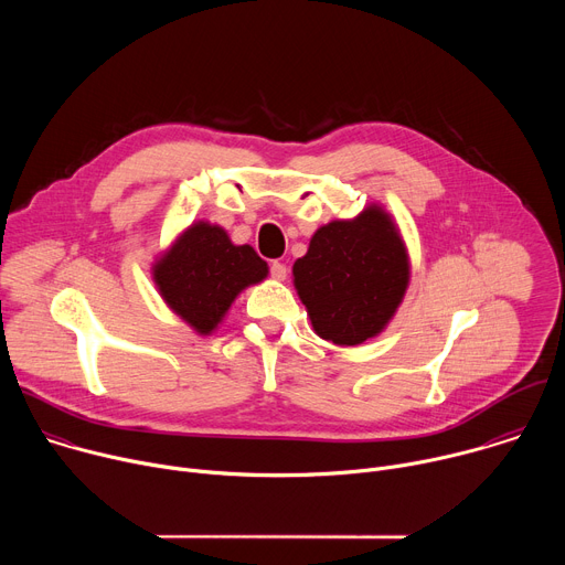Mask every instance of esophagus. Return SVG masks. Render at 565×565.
<instances>
[{
    "instance_id": "obj_1",
    "label": "esophagus",
    "mask_w": 565,
    "mask_h": 565,
    "mask_svg": "<svg viewBox=\"0 0 565 565\" xmlns=\"http://www.w3.org/2000/svg\"><path fill=\"white\" fill-rule=\"evenodd\" d=\"M270 277H273V279H277V281H284V279L288 277V268H286L284 264L275 262V264L270 266Z\"/></svg>"
}]
</instances>
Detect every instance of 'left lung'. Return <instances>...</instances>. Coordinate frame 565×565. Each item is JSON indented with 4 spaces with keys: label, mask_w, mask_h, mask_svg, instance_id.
Segmentation results:
<instances>
[{
    "label": "left lung",
    "mask_w": 565,
    "mask_h": 565,
    "mask_svg": "<svg viewBox=\"0 0 565 565\" xmlns=\"http://www.w3.org/2000/svg\"><path fill=\"white\" fill-rule=\"evenodd\" d=\"M409 253L391 214L380 205L355 218L321 225L292 266V284L312 331L338 347L380 335L405 299Z\"/></svg>",
    "instance_id": "8db88e82"
}]
</instances>
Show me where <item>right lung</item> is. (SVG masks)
I'll return each instance as SVG.
<instances>
[{"mask_svg":"<svg viewBox=\"0 0 565 565\" xmlns=\"http://www.w3.org/2000/svg\"><path fill=\"white\" fill-rule=\"evenodd\" d=\"M163 301L199 335H210L241 290L268 277V264L253 246H234L210 221L185 227L151 266Z\"/></svg>","mask_w":565,"mask_h":565,"instance_id":"1","label":"right lung"}]
</instances>
